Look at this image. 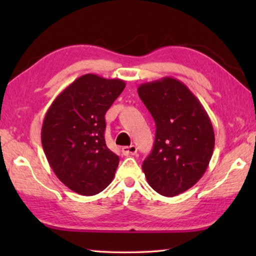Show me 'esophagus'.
Segmentation results:
<instances>
[{
  "mask_svg": "<svg viewBox=\"0 0 256 256\" xmlns=\"http://www.w3.org/2000/svg\"><path fill=\"white\" fill-rule=\"evenodd\" d=\"M138 151V148L136 146H123L122 148V154L124 156H133L136 154Z\"/></svg>",
  "mask_w": 256,
  "mask_h": 256,
  "instance_id": "34e87169",
  "label": "esophagus"
}]
</instances>
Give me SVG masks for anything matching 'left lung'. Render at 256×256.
I'll use <instances>...</instances> for the list:
<instances>
[{"mask_svg":"<svg viewBox=\"0 0 256 256\" xmlns=\"http://www.w3.org/2000/svg\"><path fill=\"white\" fill-rule=\"evenodd\" d=\"M138 94L157 128L142 170L156 192L176 196L196 184L209 166L214 148L210 118L188 86L174 78L142 84Z\"/></svg>","mask_w":256,"mask_h":256,"instance_id":"obj_1","label":"left lung"}]
</instances>
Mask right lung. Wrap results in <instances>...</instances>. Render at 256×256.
Instances as JSON below:
<instances>
[{
	"label": "right lung",
	"mask_w": 256,
	"mask_h": 256,
	"mask_svg": "<svg viewBox=\"0 0 256 256\" xmlns=\"http://www.w3.org/2000/svg\"><path fill=\"white\" fill-rule=\"evenodd\" d=\"M125 88L120 79L84 74L47 110L42 144L58 178L73 192L94 196L110 184L120 158L107 148L105 114Z\"/></svg>",
	"instance_id": "add662e5"
}]
</instances>
